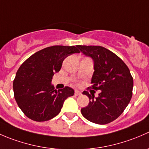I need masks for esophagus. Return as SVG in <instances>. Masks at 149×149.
Instances as JSON below:
<instances>
[{
    "instance_id": "1",
    "label": "esophagus",
    "mask_w": 149,
    "mask_h": 149,
    "mask_svg": "<svg viewBox=\"0 0 149 149\" xmlns=\"http://www.w3.org/2000/svg\"><path fill=\"white\" fill-rule=\"evenodd\" d=\"M75 95L76 96H80L81 95V92L79 90H75Z\"/></svg>"
}]
</instances>
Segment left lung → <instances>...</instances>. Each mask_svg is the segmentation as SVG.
I'll return each mask as SVG.
<instances>
[{"label": "left lung", "mask_w": 149, "mask_h": 149, "mask_svg": "<svg viewBox=\"0 0 149 149\" xmlns=\"http://www.w3.org/2000/svg\"><path fill=\"white\" fill-rule=\"evenodd\" d=\"M94 62L91 88L100 90L97 97L84 91L89 103L81 109L91 123L105 125L118 118L132 97L133 79L127 66L118 56L102 46H76Z\"/></svg>", "instance_id": "obj_1"}]
</instances>
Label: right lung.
Masks as SVG:
<instances>
[{
	"label": "right lung",
	"mask_w": 149,
	"mask_h": 149,
	"mask_svg": "<svg viewBox=\"0 0 149 149\" xmlns=\"http://www.w3.org/2000/svg\"><path fill=\"white\" fill-rule=\"evenodd\" d=\"M80 51L75 46L55 45L33 54L17 70L13 84L14 98L24 115L34 121L51 120L60 113L64 102L74 94L68 86L55 90L52 76L64 59Z\"/></svg>",
	"instance_id": "1"
}]
</instances>
